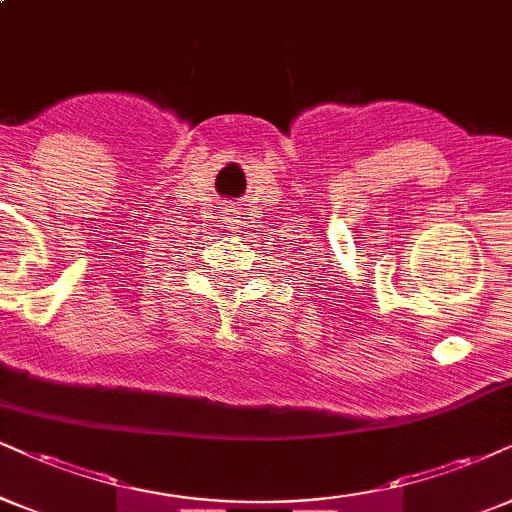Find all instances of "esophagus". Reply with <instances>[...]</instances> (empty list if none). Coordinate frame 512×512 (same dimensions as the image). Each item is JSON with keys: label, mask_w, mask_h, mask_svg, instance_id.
<instances>
[{"label": "esophagus", "mask_w": 512, "mask_h": 512, "mask_svg": "<svg viewBox=\"0 0 512 512\" xmlns=\"http://www.w3.org/2000/svg\"><path fill=\"white\" fill-rule=\"evenodd\" d=\"M239 223H242V220H239V213L232 211V208H227V213H225V230L237 232L239 230Z\"/></svg>", "instance_id": "34e87169"}]
</instances>
